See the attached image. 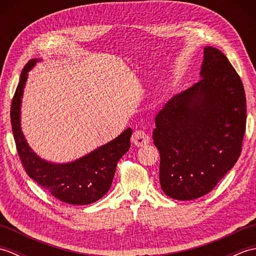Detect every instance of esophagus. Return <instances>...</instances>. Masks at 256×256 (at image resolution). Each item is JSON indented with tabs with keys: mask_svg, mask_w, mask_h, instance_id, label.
<instances>
[{
	"mask_svg": "<svg viewBox=\"0 0 256 256\" xmlns=\"http://www.w3.org/2000/svg\"><path fill=\"white\" fill-rule=\"evenodd\" d=\"M150 140V136L144 131H135L132 135V143L135 146H138V148H142V146L148 145Z\"/></svg>",
	"mask_w": 256,
	"mask_h": 256,
	"instance_id": "obj_1",
	"label": "esophagus"
}]
</instances>
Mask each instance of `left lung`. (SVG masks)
Returning a JSON list of instances; mask_svg holds the SVG:
<instances>
[{"instance_id":"1","label":"left lung","mask_w":256,"mask_h":256,"mask_svg":"<svg viewBox=\"0 0 256 256\" xmlns=\"http://www.w3.org/2000/svg\"><path fill=\"white\" fill-rule=\"evenodd\" d=\"M199 76L155 118L160 187L176 200L210 192L240 157L246 132V92L224 54L206 46Z\"/></svg>"}]
</instances>
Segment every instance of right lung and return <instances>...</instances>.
I'll return each mask as SVG.
<instances>
[{"instance_id":"obj_1","label":"right lung","mask_w":256,"mask_h":256,"mask_svg":"<svg viewBox=\"0 0 256 256\" xmlns=\"http://www.w3.org/2000/svg\"><path fill=\"white\" fill-rule=\"evenodd\" d=\"M42 60L35 58L27 62L10 106V122L20 158L27 175L62 202L94 204L111 188L118 162L131 146L132 130L128 128L118 138L72 162H54L42 158L27 143L20 124L22 99L28 72Z\"/></svg>"}]
</instances>
